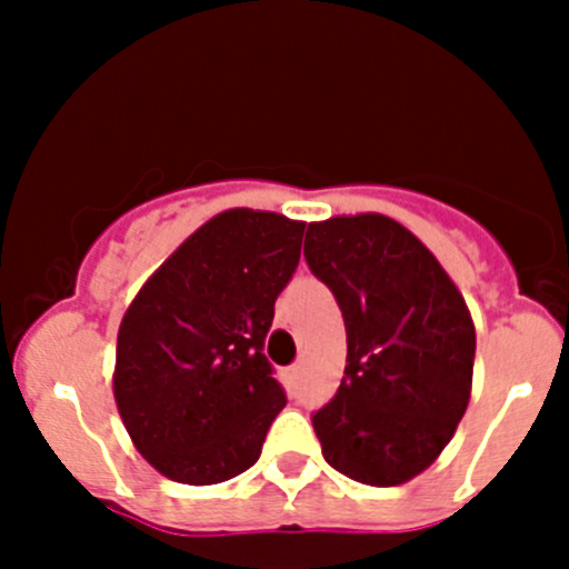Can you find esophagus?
<instances>
[{"mask_svg":"<svg viewBox=\"0 0 569 569\" xmlns=\"http://www.w3.org/2000/svg\"><path fill=\"white\" fill-rule=\"evenodd\" d=\"M300 375H302V366H291V369H286L283 380L289 391H297V386H300Z\"/></svg>","mask_w":569,"mask_h":569,"instance_id":"34e87169","label":"esophagus"}]
</instances>
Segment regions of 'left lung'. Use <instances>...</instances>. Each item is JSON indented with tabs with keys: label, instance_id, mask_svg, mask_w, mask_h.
<instances>
[{
	"label": "left lung",
	"instance_id": "obj_1",
	"mask_svg": "<svg viewBox=\"0 0 569 569\" xmlns=\"http://www.w3.org/2000/svg\"><path fill=\"white\" fill-rule=\"evenodd\" d=\"M306 261L347 327L343 380L311 416L321 455L363 485H405L438 460L468 407V306L438 258L391 217L313 222Z\"/></svg>",
	"mask_w": 569,
	"mask_h": 569
}]
</instances>
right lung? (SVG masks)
<instances>
[{"mask_svg":"<svg viewBox=\"0 0 569 569\" xmlns=\"http://www.w3.org/2000/svg\"><path fill=\"white\" fill-rule=\"evenodd\" d=\"M306 222L231 209L200 226L126 311L114 401L137 451L181 485H217L261 455L286 391L263 341L300 263Z\"/></svg>","mask_w":569,"mask_h":569,"instance_id":"right-lung-1","label":"right lung"}]
</instances>
